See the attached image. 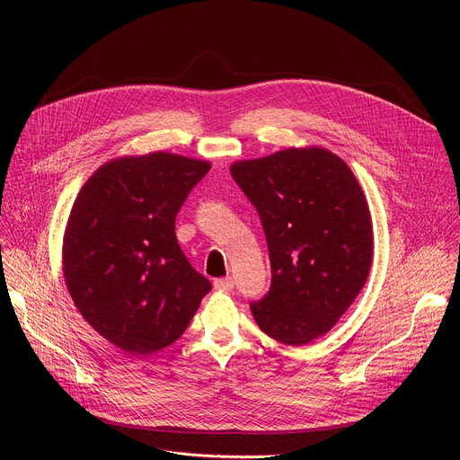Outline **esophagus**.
Here are the masks:
<instances>
[{"label":"esophagus","instance_id":"obj_1","mask_svg":"<svg viewBox=\"0 0 460 460\" xmlns=\"http://www.w3.org/2000/svg\"><path fill=\"white\" fill-rule=\"evenodd\" d=\"M234 287V281L231 278H220V279H214V288H217V291H233Z\"/></svg>","mask_w":460,"mask_h":460}]
</instances>
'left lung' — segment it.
<instances>
[{
	"label": "left lung",
	"instance_id": "left-lung-1",
	"mask_svg": "<svg viewBox=\"0 0 460 460\" xmlns=\"http://www.w3.org/2000/svg\"><path fill=\"white\" fill-rule=\"evenodd\" d=\"M231 177L255 207L272 281L250 302L259 328L285 345L326 333L366 285L369 208L349 165L324 149H287L236 162Z\"/></svg>",
	"mask_w": 460,
	"mask_h": 460
}]
</instances>
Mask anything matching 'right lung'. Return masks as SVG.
<instances>
[{
    "mask_svg": "<svg viewBox=\"0 0 460 460\" xmlns=\"http://www.w3.org/2000/svg\"><path fill=\"white\" fill-rule=\"evenodd\" d=\"M210 165L153 153L104 164L80 190L63 240L68 293L84 319L128 354L175 343L210 291L175 217Z\"/></svg>",
    "mask_w": 460,
    "mask_h": 460,
    "instance_id": "add662e5",
    "label": "right lung"
}]
</instances>
